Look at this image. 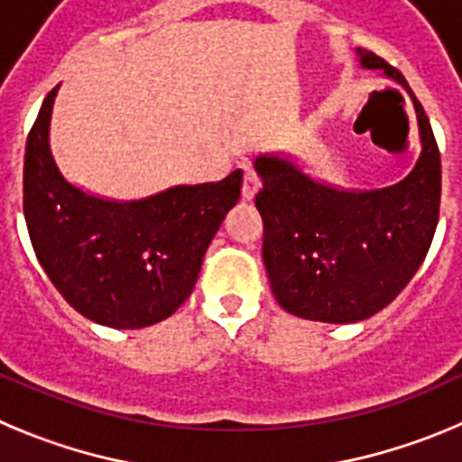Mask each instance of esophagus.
Listing matches in <instances>:
<instances>
[{
  "label": "esophagus",
  "instance_id": "obj_1",
  "mask_svg": "<svg viewBox=\"0 0 462 462\" xmlns=\"http://www.w3.org/2000/svg\"><path fill=\"white\" fill-rule=\"evenodd\" d=\"M259 187H261V178L256 175V171L245 169V182H243V199H245V201H252L256 191H259Z\"/></svg>",
  "mask_w": 462,
  "mask_h": 462
}]
</instances>
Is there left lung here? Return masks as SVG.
<instances>
[{"mask_svg": "<svg viewBox=\"0 0 462 462\" xmlns=\"http://www.w3.org/2000/svg\"><path fill=\"white\" fill-rule=\"evenodd\" d=\"M411 97L421 154L405 180L382 189H340L314 180L291 159L259 154L256 208L263 217V266L280 308L300 319L352 324L398 296L428 254L439 217V150L423 106L398 69L356 48Z\"/></svg>", "mask_w": 462, "mask_h": 462, "instance_id": "left-lung-1", "label": "left lung"}]
</instances>
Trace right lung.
<instances>
[{"instance_id": "obj_1", "label": "right lung", "mask_w": 462, "mask_h": 462, "mask_svg": "<svg viewBox=\"0 0 462 462\" xmlns=\"http://www.w3.org/2000/svg\"><path fill=\"white\" fill-rule=\"evenodd\" d=\"M48 92L24 150L23 208L41 268L76 312L110 328H145L189 298L203 254L238 203L243 171L110 201L71 185L51 152Z\"/></svg>"}]
</instances>
